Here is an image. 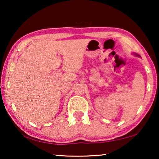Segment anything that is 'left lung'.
<instances>
[{
  "label": "left lung",
  "instance_id": "left-lung-1",
  "mask_svg": "<svg viewBox=\"0 0 159 159\" xmlns=\"http://www.w3.org/2000/svg\"><path fill=\"white\" fill-rule=\"evenodd\" d=\"M133 54H134V55H135V56H139V57H140V56H139V55H138V54H137V53H133Z\"/></svg>",
  "mask_w": 159,
  "mask_h": 159
}]
</instances>
